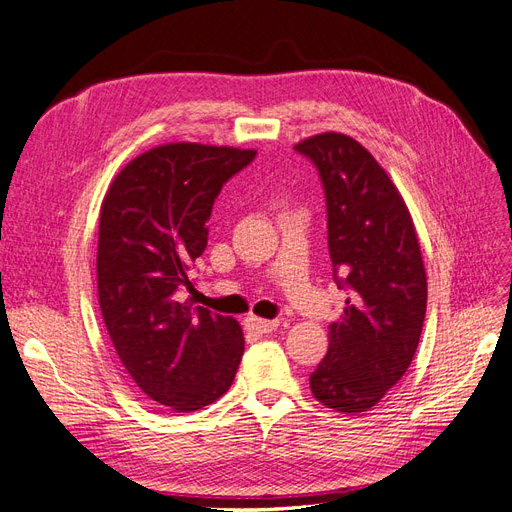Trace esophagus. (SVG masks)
Masks as SVG:
<instances>
[{
  "label": "esophagus",
  "instance_id": "obj_1",
  "mask_svg": "<svg viewBox=\"0 0 512 512\" xmlns=\"http://www.w3.org/2000/svg\"><path fill=\"white\" fill-rule=\"evenodd\" d=\"M280 327V320H265V318H258V316H247L245 318V329L250 333L256 335H267L271 331H275Z\"/></svg>",
  "mask_w": 512,
  "mask_h": 512
}]
</instances>
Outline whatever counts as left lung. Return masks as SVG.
Masks as SVG:
<instances>
[{
	"instance_id": "1",
	"label": "left lung",
	"mask_w": 512,
	"mask_h": 512,
	"mask_svg": "<svg viewBox=\"0 0 512 512\" xmlns=\"http://www.w3.org/2000/svg\"><path fill=\"white\" fill-rule=\"evenodd\" d=\"M294 149L318 168L333 275L348 290L309 389L331 410L365 412L406 374L421 339L427 309L421 245L395 183L352 136L322 132Z\"/></svg>"
}]
</instances>
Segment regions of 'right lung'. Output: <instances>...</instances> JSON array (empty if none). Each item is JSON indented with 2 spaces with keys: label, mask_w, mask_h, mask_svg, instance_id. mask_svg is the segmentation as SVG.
Instances as JSON below:
<instances>
[{
  "label": "right lung",
  "mask_w": 512,
  "mask_h": 512,
  "mask_svg": "<svg viewBox=\"0 0 512 512\" xmlns=\"http://www.w3.org/2000/svg\"><path fill=\"white\" fill-rule=\"evenodd\" d=\"M254 149L170 143L121 168L100 209V312L132 382L170 412H194L235 380L243 331L230 316L183 301L207 247L222 185Z\"/></svg>",
  "instance_id": "add662e5"
}]
</instances>
